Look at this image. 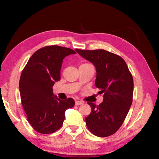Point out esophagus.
Listing matches in <instances>:
<instances>
[{"label":"esophagus","mask_w":159,"mask_h":159,"mask_svg":"<svg viewBox=\"0 0 159 159\" xmlns=\"http://www.w3.org/2000/svg\"><path fill=\"white\" fill-rule=\"evenodd\" d=\"M83 103H84V102H81V101H75V105H80Z\"/></svg>","instance_id":"34e87169"}]
</instances>
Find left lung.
Returning a JSON list of instances; mask_svg holds the SVG:
<instances>
[{
  "mask_svg": "<svg viewBox=\"0 0 159 159\" xmlns=\"http://www.w3.org/2000/svg\"><path fill=\"white\" fill-rule=\"evenodd\" d=\"M75 51L96 69L95 86L103 93L99 105L88 102L91 111L85 123L90 132L99 137L111 135L122 125L133 102V79L125 61L104 50Z\"/></svg>",
  "mask_w": 159,
  "mask_h": 159,
  "instance_id": "8db88e82",
  "label": "left lung"
}]
</instances>
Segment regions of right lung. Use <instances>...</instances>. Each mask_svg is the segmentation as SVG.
Segmentation results:
<instances>
[{"mask_svg":"<svg viewBox=\"0 0 159 159\" xmlns=\"http://www.w3.org/2000/svg\"><path fill=\"white\" fill-rule=\"evenodd\" d=\"M76 52L59 46H48L34 53L23 69L19 81L21 102L28 121L36 131L52 133L63 125L66 109L74 100H61L53 93L52 87L60 80L64 57Z\"/></svg>","mask_w":159,"mask_h":159,"instance_id":"add662e5","label":"right lung"}]
</instances>
